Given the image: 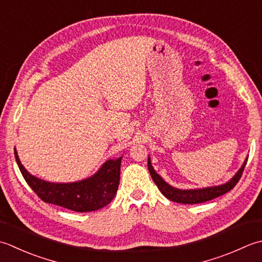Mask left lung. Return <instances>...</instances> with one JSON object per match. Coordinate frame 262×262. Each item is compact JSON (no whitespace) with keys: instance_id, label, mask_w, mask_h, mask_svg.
Masks as SVG:
<instances>
[{"instance_id":"1","label":"left lung","mask_w":262,"mask_h":262,"mask_svg":"<svg viewBox=\"0 0 262 262\" xmlns=\"http://www.w3.org/2000/svg\"><path fill=\"white\" fill-rule=\"evenodd\" d=\"M248 159H245L243 166L241 167L239 170L236 172L230 181L224 185L220 186H213V187H207V188H201V189H178L172 187L163 181V179L158 175L153 169L150 158L147 159V168L148 171H150V175L153 179V182L156 183L158 188L160 189V192L165 195L167 199L170 200L172 202L177 203H183V204H196V203H202L210 201V200L216 199L223 194L229 192L230 189L234 188L235 185L238 183L241 179V176L244 171L245 165H247Z\"/></svg>"}]
</instances>
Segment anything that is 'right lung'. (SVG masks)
<instances>
[{
	"instance_id": "add662e5",
	"label": "right lung",
	"mask_w": 262,
	"mask_h": 262,
	"mask_svg": "<svg viewBox=\"0 0 262 262\" xmlns=\"http://www.w3.org/2000/svg\"><path fill=\"white\" fill-rule=\"evenodd\" d=\"M14 157L25 181L42 201L73 211L90 212L105 207L115 198L119 186L121 158L106 161L91 178L76 183L59 184L32 176L21 165L15 150Z\"/></svg>"
}]
</instances>
